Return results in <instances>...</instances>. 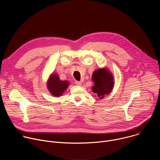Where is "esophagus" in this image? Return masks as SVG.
Masks as SVG:
<instances>
[{"label":"esophagus","mask_w":160,"mask_h":160,"mask_svg":"<svg viewBox=\"0 0 160 160\" xmlns=\"http://www.w3.org/2000/svg\"><path fill=\"white\" fill-rule=\"evenodd\" d=\"M75 83L77 85H82V82L80 81H75Z\"/></svg>","instance_id":"34e87169"}]
</instances>
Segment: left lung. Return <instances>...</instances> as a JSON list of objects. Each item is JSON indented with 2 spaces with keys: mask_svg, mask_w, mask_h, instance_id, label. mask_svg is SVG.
<instances>
[{
  "mask_svg": "<svg viewBox=\"0 0 160 160\" xmlns=\"http://www.w3.org/2000/svg\"><path fill=\"white\" fill-rule=\"evenodd\" d=\"M92 80L94 86L92 89L99 99L104 98L105 95H108L111 92L114 85L113 77L106 68L96 70L92 75Z\"/></svg>",
  "mask_w": 160,
  "mask_h": 160,
  "instance_id": "8db88e82",
  "label": "left lung"
}]
</instances>
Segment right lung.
Instances as JSON below:
<instances>
[{"label":"right lung","instance_id":"obj_1","mask_svg":"<svg viewBox=\"0 0 160 160\" xmlns=\"http://www.w3.org/2000/svg\"><path fill=\"white\" fill-rule=\"evenodd\" d=\"M69 85L68 81H62L58 75H52L48 82V87L49 92L54 96H60Z\"/></svg>","mask_w":160,"mask_h":160}]
</instances>
